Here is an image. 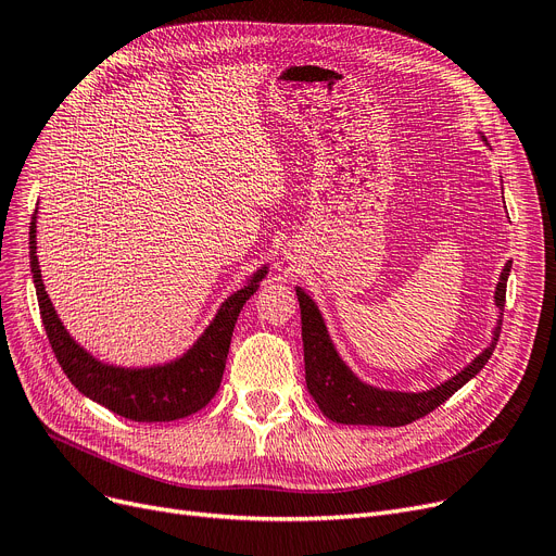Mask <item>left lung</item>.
<instances>
[{"instance_id": "8db88e82", "label": "left lung", "mask_w": 556, "mask_h": 556, "mask_svg": "<svg viewBox=\"0 0 556 556\" xmlns=\"http://www.w3.org/2000/svg\"><path fill=\"white\" fill-rule=\"evenodd\" d=\"M484 140V136H481ZM511 273V261L504 263V270L495 286V306L500 316L493 329L491 345L481 350L470 364L450 377L447 381L433 386L429 391H391L379 389L364 379H358L354 370L345 364L343 356L338 354L329 329L325 325L318 304L311 300L306 291L295 286L302 311V343H304V372H306V389L311 397L316 400L320 412L341 425H372V427H402L414 422L433 408H439L447 397H452L462 386H466L481 368L489 364V358L497 345L504 295H506V279Z\"/></svg>"}]
</instances>
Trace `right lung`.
<instances>
[{"label": "right lung", "mask_w": 556, "mask_h": 556, "mask_svg": "<svg viewBox=\"0 0 556 556\" xmlns=\"http://www.w3.org/2000/svg\"><path fill=\"white\" fill-rule=\"evenodd\" d=\"M38 206L29 227V258L42 325L59 364L75 389L106 406L109 412L134 422H170L198 414L218 393L231 333L243 304L258 291L268 275V263L250 275L245 286L231 293L213 320L184 354L154 366L125 368L92 356L70 336L45 291L38 265Z\"/></svg>", "instance_id": "add662e5"}]
</instances>
